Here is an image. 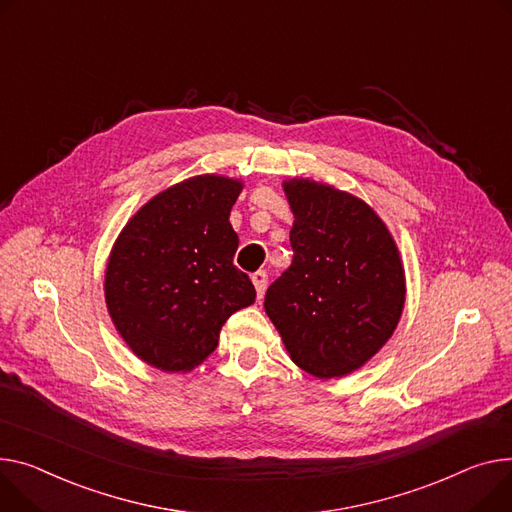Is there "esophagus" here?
Here are the masks:
<instances>
[{
  "label": "esophagus",
  "instance_id": "1",
  "mask_svg": "<svg viewBox=\"0 0 512 512\" xmlns=\"http://www.w3.org/2000/svg\"><path fill=\"white\" fill-rule=\"evenodd\" d=\"M251 282H253L255 290H257V296L263 298L265 288H267V274H265V271H255V274L251 276Z\"/></svg>",
  "mask_w": 512,
  "mask_h": 512
}]
</instances>
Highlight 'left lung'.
I'll list each match as a JSON object with an SVG mask.
<instances>
[{"label": "left lung", "mask_w": 512, "mask_h": 512, "mask_svg": "<svg viewBox=\"0 0 512 512\" xmlns=\"http://www.w3.org/2000/svg\"><path fill=\"white\" fill-rule=\"evenodd\" d=\"M294 224L292 265L265 292V313L290 360L342 379L389 342L405 304L395 238L368 203L313 179L282 183Z\"/></svg>", "instance_id": "8db88e82"}]
</instances>
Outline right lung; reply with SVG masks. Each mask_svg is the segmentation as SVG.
Instances as JSON below:
<instances>
[{"mask_svg": "<svg viewBox=\"0 0 512 512\" xmlns=\"http://www.w3.org/2000/svg\"><path fill=\"white\" fill-rule=\"evenodd\" d=\"M245 183L197 175L148 199L115 238L105 269L109 317L152 368L185 374L218 346L228 317L255 302L232 265L230 210Z\"/></svg>", "mask_w": 512, "mask_h": 512, "instance_id": "add662e5", "label": "right lung"}]
</instances>
